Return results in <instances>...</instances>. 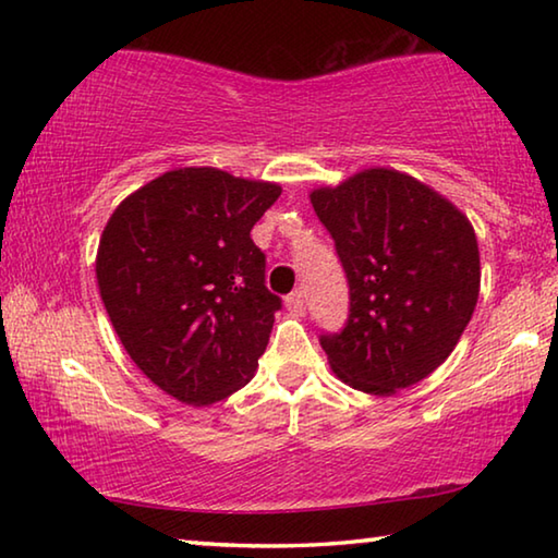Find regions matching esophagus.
Segmentation results:
<instances>
[{
    "label": "esophagus",
    "instance_id": "esophagus-1",
    "mask_svg": "<svg viewBox=\"0 0 558 558\" xmlns=\"http://www.w3.org/2000/svg\"><path fill=\"white\" fill-rule=\"evenodd\" d=\"M286 307L290 310V313L302 315V310H305V290L290 292V295L286 298Z\"/></svg>",
    "mask_w": 558,
    "mask_h": 558
}]
</instances>
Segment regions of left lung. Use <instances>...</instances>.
<instances>
[{
	"label": "left lung",
	"instance_id": "8db88e82",
	"mask_svg": "<svg viewBox=\"0 0 558 558\" xmlns=\"http://www.w3.org/2000/svg\"><path fill=\"white\" fill-rule=\"evenodd\" d=\"M310 202L349 280V319L323 335L339 381L393 396L446 362L475 313L480 251L465 214L389 167L362 169Z\"/></svg>",
	"mask_w": 558,
	"mask_h": 558
}]
</instances>
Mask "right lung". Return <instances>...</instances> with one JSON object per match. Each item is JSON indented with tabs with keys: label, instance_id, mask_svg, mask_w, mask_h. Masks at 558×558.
Here are the masks:
<instances>
[{
	"label": "right lung",
	"instance_id": "obj_1",
	"mask_svg": "<svg viewBox=\"0 0 558 558\" xmlns=\"http://www.w3.org/2000/svg\"><path fill=\"white\" fill-rule=\"evenodd\" d=\"M282 186L216 167H177L118 204L102 229V305L137 369L189 405L243 389L280 298L251 229Z\"/></svg>",
	"mask_w": 558,
	"mask_h": 558
}]
</instances>
